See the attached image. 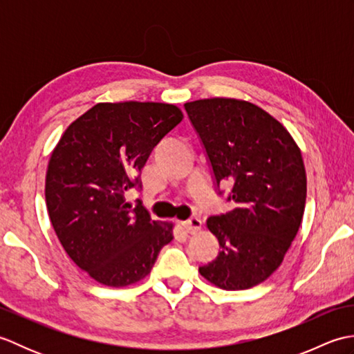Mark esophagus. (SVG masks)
Segmentation results:
<instances>
[{
  "label": "esophagus",
  "mask_w": 354,
  "mask_h": 354,
  "mask_svg": "<svg viewBox=\"0 0 354 354\" xmlns=\"http://www.w3.org/2000/svg\"><path fill=\"white\" fill-rule=\"evenodd\" d=\"M181 225H183V228L187 231V232H194V231H198L199 228H201V225H202V222H201V219L199 217H190V219H187V221H184V222H181Z\"/></svg>",
  "instance_id": "1"
}]
</instances>
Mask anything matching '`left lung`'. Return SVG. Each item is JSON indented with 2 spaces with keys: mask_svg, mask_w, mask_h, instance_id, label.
I'll return each instance as SVG.
<instances>
[{
  "mask_svg": "<svg viewBox=\"0 0 354 354\" xmlns=\"http://www.w3.org/2000/svg\"><path fill=\"white\" fill-rule=\"evenodd\" d=\"M212 162L217 187L228 181L231 212L209 216L219 254L199 268L225 290L263 283L280 268L303 221L307 178L295 140L257 104L230 97L184 104Z\"/></svg>",
  "mask_w": 354,
  "mask_h": 354,
  "instance_id": "1",
  "label": "left lung"
}]
</instances>
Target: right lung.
Instances as JSON below:
<instances>
[{"label": "right lung", "instance_id": "obj_1", "mask_svg": "<svg viewBox=\"0 0 354 354\" xmlns=\"http://www.w3.org/2000/svg\"><path fill=\"white\" fill-rule=\"evenodd\" d=\"M184 118L175 104L97 103L66 127L45 175V202L65 252L97 283L126 288L150 274L171 222L152 221L124 193L153 147Z\"/></svg>", "mask_w": 354, "mask_h": 354}]
</instances>
